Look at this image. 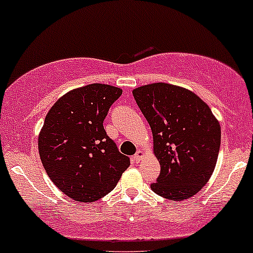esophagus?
Segmentation results:
<instances>
[{"instance_id": "1", "label": "esophagus", "mask_w": 253, "mask_h": 253, "mask_svg": "<svg viewBox=\"0 0 253 253\" xmlns=\"http://www.w3.org/2000/svg\"><path fill=\"white\" fill-rule=\"evenodd\" d=\"M143 157H145V152H143V151H137L136 154H135V156H134V160L136 163H140L141 160L143 159Z\"/></svg>"}]
</instances>
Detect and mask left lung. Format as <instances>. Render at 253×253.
<instances>
[{"label": "left lung", "mask_w": 253, "mask_h": 253, "mask_svg": "<svg viewBox=\"0 0 253 253\" xmlns=\"http://www.w3.org/2000/svg\"><path fill=\"white\" fill-rule=\"evenodd\" d=\"M153 135L160 173L152 191L175 202L197 194L216 167L221 126L197 94L182 86L152 83L132 90Z\"/></svg>", "instance_id": "obj_1"}]
</instances>
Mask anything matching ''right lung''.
Returning a JSON list of instances; mask_svg holds the SVG:
<instances>
[{"mask_svg": "<svg viewBox=\"0 0 253 253\" xmlns=\"http://www.w3.org/2000/svg\"><path fill=\"white\" fill-rule=\"evenodd\" d=\"M123 90L93 83L70 90L51 106L39 152L53 183L75 202L93 203L113 191L130 159L106 134L104 119Z\"/></svg>", "mask_w": 253, "mask_h": 253, "instance_id": "obj_1", "label": "right lung"}]
</instances>
